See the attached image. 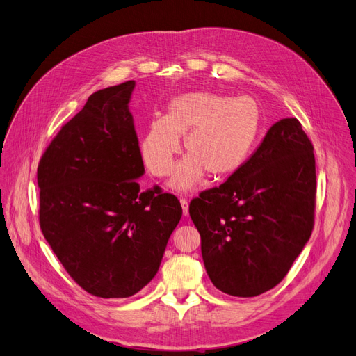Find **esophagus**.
<instances>
[{
    "mask_svg": "<svg viewBox=\"0 0 356 356\" xmlns=\"http://www.w3.org/2000/svg\"><path fill=\"white\" fill-rule=\"evenodd\" d=\"M179 203H181V207H182V213L188 215V200L186 197H181Z\"/></svg>",
    "mask_w": 356,
    "mask_h": 356,
    "instance_id": "esophagus-1",
    "label": "esophagus"
}]
</instances>
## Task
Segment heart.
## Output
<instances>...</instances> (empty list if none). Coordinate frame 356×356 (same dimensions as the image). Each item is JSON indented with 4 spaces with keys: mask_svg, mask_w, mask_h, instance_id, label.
I'll return each mask as SVG.
<instances>
[{
    "mask_svg": "<svg viewBox=\"0 0 356 356\" xmlns=\"http://www.w3.org/2000/svg\"><path fill=\"white\" fill-rule=\"evenodd\" d=\"M260 126V108L251 98L190 92L172 99L166 114L149 122L141 154L154 177H168L181 149L179 138H184L188 156L177 166L170 186L187 190L197 184L204 170L213 178L239 170L252 152Z\"/></svg>",
    "mask_w": 356,
    "mask_h": 356,
    "instance_id": "1",
    "label": "heart"
}]
</instances>
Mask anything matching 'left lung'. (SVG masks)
<instances>
[{
	"label": "left lung",
	"mask_w": 356,
	"mask_h": 356,
	"mask_svg": "<svg viewBox=\"0 0 356 356\" xmlns=\"http://www.w3.org/2000/svg\"><path fill=\"white\" fill-rule=\"evenodd\" d=\"M315 204L314 145L297 118H282L239 170L190 202L212 284L234 297L275 288L310 238Z\"/></svg>",
	"instance_id": "obj_1"
}]
</instances>
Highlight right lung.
Segmentation results:
<instances>
[{
	"label": "right lung",
	"mask_w": 356,
	"mask_h": 356,
	"mask_svg": "<svg viewBox=\"0 0 356 356\" xmlns=\"http://www.w3.org/2000/svg\"><path fill=\"white\" fill-rule=\"evenodd\" d=\"M135 81L95 92L41 156L40 227L68 275L102 298L136 294L156 276L179 200L144 174L129 101Z\"/></svg>",
	"instance_id": "1"
}]
</instances>
